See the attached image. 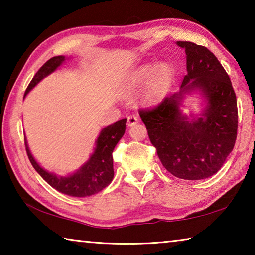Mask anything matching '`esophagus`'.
<instances>
[{"label": "esophagus", "mask_w": 255, "mask_h": 255, "mask_svg": "<svg viewBox=\"0 0 255 255\" xmlns=\"http://www.w3.org/2000/svg\"><path fill=\"white\" fill-rule=\"evenodd\" d=\"M137 123H138L137 116L130 115V116H128V117H127V124H128V126H133V125H136Z\"/></svg>", "instance_id": "obj_1"}]
</instances>
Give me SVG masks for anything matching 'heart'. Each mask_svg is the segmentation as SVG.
I'll return each mask as SVG.
<instances>
[{"label":"heart","mask_w":255,"mask_h":255,"mask_svg":"<svg viewBox=\"0 0 255 255\" xmlns=\"http://www.w3.org/2000/svg\"><path fill=\"white\" fill-rule=\"evenodd\" d=\"M173 79V71L166 63L158 64L156 67L145 65L132 73L126 84L128 93L136 92L147 84L145 99L149 102L161 99L167 92Z\"/></svg>","instance_id":"1"}]
</instances>
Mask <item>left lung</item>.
Here are the masks:
<instances>
[{"instance_id":"8db88e82","label":"left lung","mask_w":255,"mask_h":255,"mask_svg":"<svg viewBox=\"0 0 255 255\" xmlns=\"http://www.w3.org/2000/svg\"><path fill=\"white\" fill-rule=\"evenodd\" d=\"M187 55L179 93L139 109L149 140L163 166L176 178L201 180L221 170L237 136V101L230 76L206 47L178 41ZM199 88L209 101L203 117L189 122L179 110L183 93Z\"/></svg>"}]
</instances>
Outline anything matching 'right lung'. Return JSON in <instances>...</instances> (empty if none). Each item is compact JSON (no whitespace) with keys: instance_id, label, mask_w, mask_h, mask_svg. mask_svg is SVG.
Here are the masks:
<instances>
[{"instance_id":"obj_1","label":"right lung","mask_w":255,"mask_h":255,"mask_svg":"<svg viewBox=\"0 0 255 255\" xmlns=\"http://www.w3.org/2000/svg\"><path fill=\"white\" fill-rule=\"evenodd\" d=\"M64 60H65L64 56H56V57L47 60L44 65L39 68V71L36 73L31 82H30V84L24 92V97L27 96L30 90L38 82L50 74L51 72H54L58 66L62 65ZM126 122L127 119L124 118L103 128L98 137L94 153L91 155L89 161L76 173L66 176V178L57 176L42 169L32 157L27 145V141H24L25 150H27L28 157L32 166L34 167V170L40 174L41 178L47 183L57 190V191L72 197H88L96 195V193L100 192L101 190L108 187L112 179H114L112 152H114L116 145L120 140V138L124 136L125 130H126Z\"/></svg>"}]
</instances>
